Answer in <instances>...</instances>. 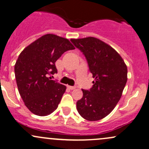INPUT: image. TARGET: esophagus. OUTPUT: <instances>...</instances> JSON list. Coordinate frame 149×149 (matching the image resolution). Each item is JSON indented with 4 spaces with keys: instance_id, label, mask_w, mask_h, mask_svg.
<instances>
[{
    "instance_id": "1",
    "label": "esophagus",
    "mask_w": 149,
    "mask_h": 149,
    "mask_svg": "<svg viewBox=\"0 0 149 149\" xmlns=\"http://www.w3.org/2000/svg\"><path fill=\"white\" fill-rule=\"evenodd\" d=\"M68 88L70 90H73V89L76 88V86H68Z\"/></svg>"
}]
</instances>
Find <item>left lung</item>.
Returning a JSON list of instances; mask_svg holds the SVG:
<instances>
[{"label":"left lung","mask_w":149,"mask_h":149,"mask_svg":"<svg viewBox=\"0 0 149 149\" xmlns=\"http://www.w3.org/2000/svg\"><path fill=\"white\" fill-rule=\"evenodd\" d=\"M70 41L84 55L95 79L90 90L82 89L83 97L77 102V109L88 120L102 119L120 99L127 79L126 65L116 50L97 38Z\"/></svg>","instance_id":"left-lung-1"}]
</instances>
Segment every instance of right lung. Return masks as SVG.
Segmentation results:
<instances>
[{"mask_svg":"<svg viewBox=\"0 0 149 149\" xmlns=\"http://www.w3.org/2000/svg\"><path fill=\"white\" fill-rule=\"evenodd\" d=\"M72 49L74 46L66 38L47 34L19 54L15 65L16 81L24 104L33 113L45 116L57 109L66 86L48 77L57 73L56 61Z\"/></svg>","mask_w":149,"mask_h":149,"instance_id":"add662e5","label":"right lung"}]
</instances>
